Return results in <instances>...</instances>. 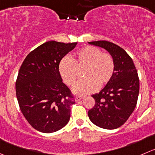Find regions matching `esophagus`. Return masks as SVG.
<instances>
[{
  "mask_svg": "<svg viewBox=\"0 0 155 155\" xmlns=\"http://www.w3.org/2000/svg\"><path fill=\"white\" fill-rule=\"evenodd\" d=\"M82 98H83V97H82V96H77V97H76L75 100H76V101H79L82 100Z\"/></svg>",
  "mask_w": 155,
  "mask_h": 155,
  "instance_id": "34e87169",
  "label": "esophagus"
}]
</instances>
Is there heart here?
<instances>
[{
    "instance_id": "1",
    "label": "heart",
    "mask_w": 155,
    "mask_h": 155,
    "mask_svg": "<svg viewBox=\"0 0 155 155\" xmlns=\"http://www.w3.org/2000/svg\"><path fill=\"white\" fill-rule=\"evenodd\" d=\"M114 59L108 53H103L93 46H86L79 50L74 58L66 57L59 64V72L65 84L72 86L78 76V70L84 69L82 80L73 88L76 94L85 95L96 91L97 85L103 86L111 79L114 73Z\"/></svg>"
}]
</instances>
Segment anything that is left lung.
<instances>
[{
    "label": "left lung",
    "instance_id": "left-lung-1",
    "mask_svg": "<svg viewBox=\"0 0 155 155\" xmlns=\"http://www.w3.org/2000/svg\"><path fill=\"white\" fill-rule=\"evenodd\" d=\"M88 44L107 51L115 64L110 80L100 92L91 95L95 104L88 110V117L101 128L114 130L127 122L136 106L139 92L137 70L130 55L120 46L107 41Z\"/></svg>",
    "mask_w": 155,
    "mask_h": 155
}]
</instances>
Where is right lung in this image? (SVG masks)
I'll return each mask as SVG.
<instances>
[{
    "label": "right lung",
    "mask_w": 155,
    "mask_h": 155,
    "mask_svg": "<svg viewBox=\"0 0 155 155\" xmlns=\"http://www.w3.org/2000/svg\"><path fill=\"white\" fill-rule=\"evenodd\" d=\"M77 42L50 41L30 52L21 65L16 94L21 112L38 131L51 133L68 124L75 99L62 82L59 64Z\"/></svg>",
    "instance_id": "right-lung-1"
}]
</instances>
